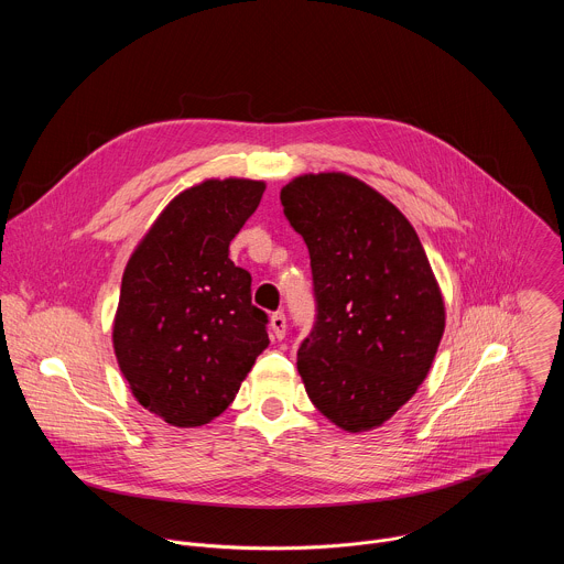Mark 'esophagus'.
I'll use <instances>...</instances> for the list:
<instances>
[{
    "instance_id": "obj_1",
    "label": "esophagus",
    "mask_w": 564,
    "mask_h": 564,
    "mask_svg": "<svg viewBox=\"0 0 564 564\" xmlns=\"http://www.w3.org/2000/svg\"><path fill=\"white\" fill-rule=\"evenodd\" d=\"M270 328H272V337L274 339H283L285 337V314L283 312H274L270 316Z\"/></svg>"
}]
</instances>
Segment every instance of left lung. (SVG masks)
<instances>
[{"label": "left lung", "mask_w": 564, "mask_h": 564, "mask_svg": "<svg viewBox=\"0 0 564 564\" xmlns=\"http://www.w3.org/2000/svg\"><path fill=\"white\" fill-rule=\"evenodd\" d=\"M281 205L307 246L316 296L296 355L305 392L335 426L372 431L417 392L444 335L429 257L409 218L355 176H296Z\"/></svg>", "instance_id": "obj_1"}]
</instances>
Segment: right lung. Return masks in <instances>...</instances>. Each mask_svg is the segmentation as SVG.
I'll return each instance as SVG.
<instances>
[{
  "instance_id": "right-lung-1",
  "label": "right lung",
  "mask_w": 564,
  "mask_h": 564,
  "mask_svg": "<svg viewBox=\"0 0 564 564\" xmlns=\"http://www.w3.org/2000/svg\"><path fill=\"white\" fill-rule=\"evenodd\" d=\"M263 181L207 178L181 192L142 236L120 288L113 350L133 397L178 429L218 417L270 346L252 276L229 259Z\"/></svg>"
}]
</instances>
